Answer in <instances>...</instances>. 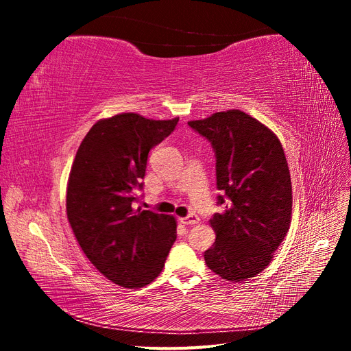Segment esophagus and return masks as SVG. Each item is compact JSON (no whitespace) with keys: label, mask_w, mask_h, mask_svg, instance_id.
Masks as SVG:
<instances>
[{"label":"esophagus","mask_w":351,"mask_h":351,"mask_svg":"<svg viewBox=\"0 0 351 351\" xmlns=\"http://www.w3.org/2000/svg\"><path fill=\"white\" fill-rule=\"evenodd\" d=\"M180 221H182L184 226H196L199 222V217L196 214H189L184 218H180Z\"/></svg>","instance_id":"1"}]
</instances>
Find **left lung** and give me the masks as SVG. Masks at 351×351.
I'll return each instance as SVG.
<instances>
[{"instance_id":"left-lung-1","label":"left lung","mask_w":351,"mask_h":351,"mask_svg":"<svg viewBox=\"0 0 351 351\" xmlns=\"http://www.w3.org/2000/svg\"><path fill=\"white\" fill-rule=\"evenodd\" d=\"M215 152L218 205L212 217L217 239L205 252L212 272L244 281L272 261L291 222V178L282 145L267 125L240 110L189 121Z\"/></svg>"}]
</instances>
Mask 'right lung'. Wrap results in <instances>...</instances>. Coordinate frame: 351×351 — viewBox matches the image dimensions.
I'll use <instances>...</instances> for the list:
<instances>
[{"label":"right lung","instance_id":"1","mask_svg":"<svg viewBox=\"0 0 351 351\" xmlns=\"http://www.w3.org/2000/svg\"><path fill=\"white\" fill-rule=\"evenodd\" d=\"M178 123L117 114L92 125L74 158L67 184V218L86 258L125 289L152 282L177 239L176 218L134 209L147 154Z\"/></svg>","mask_w":351,"mask_h":351}]
</instances>
